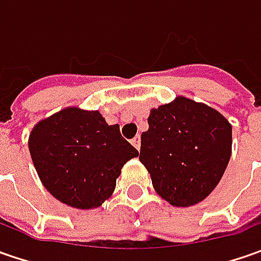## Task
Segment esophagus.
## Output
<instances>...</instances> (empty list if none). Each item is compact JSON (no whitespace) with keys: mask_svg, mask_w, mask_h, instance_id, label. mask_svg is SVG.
Instances as JSON below:
<instances>
[{"mask_svg":"<svg viewBox=\"0 0 261 261\" xmlns=\"http://www.w3.org/2000/svg\"><path fill=\"white\" fill-rule=\"evenodd\" d=\"M130 142H132V145L135 146L138 151L141 149V138H139V136H135V138H134V139H132Z\"/></svg>","mask_w":261,"mask_h":261,"instance_id":"esophagus-1","label":"esophagus"}]
</instances>
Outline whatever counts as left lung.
<instances>
[{
  "label": "left lung",
  "mask_w": 261,
  "mask_h": 261,
  "mask_svg": "<svg viewBox=\"0 0 261 261\" xmlns=\"http://www.w3.org/2000/svg\"><path fill=\"white\" fill-rule=\"evenodd\" d=\"M139 160L170 205L193 206L214 192L231 158L232 126L214 107L178 95L151 109Z\"/></svg>",
  "instance_id": "left-lung-1"
}]
</instances>
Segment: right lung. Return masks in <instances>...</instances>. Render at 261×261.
<instances>
[{"label":"right lung","mask_w":261,"mask_h":261,"mask_svg":"<svg viewBox=\"0 0 261 261\" xmlns=\"http://www.w3.org/2000/svg\"><path fill=\"white\" fill-rule=\"evenodd\" d=\"M29 151L46 190L76 209L103 205L115 192L122 167L139 155L119 125H107L98 110L75 106L37 122Z\"/></svg>","instance_id":"obj_1"}]
</instances>
